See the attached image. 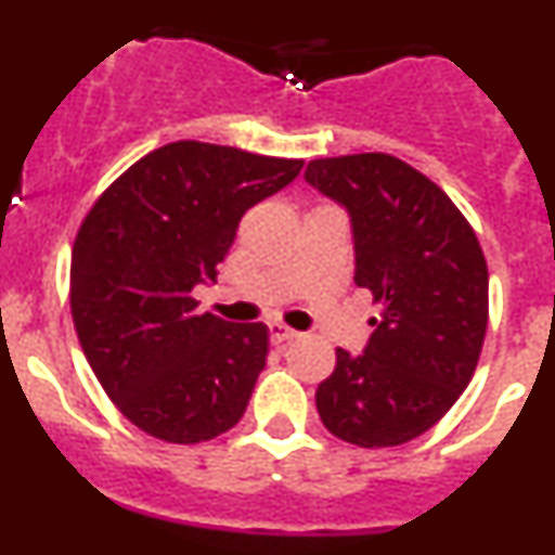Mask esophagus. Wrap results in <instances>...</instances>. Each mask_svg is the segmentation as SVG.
Returning a JSON list of instances; mask_svg holds the SVG:
<instances>
[{
  "mask_svg": "<svg viewBox=\"0 0 555 555\" xmlns=\"http://www.w3.org/2000/svg\"><path fill=\"white\" fill-rule=\"evenodd\" d=\"M268 333H271V344L273 346L287 344V340L298 338V333H295V330H289L287 324H282V322H271V324H268Z\"/></svg>",
  "mask_w": 555,
  "mask_h": 555,
  "instance_id": "esophagus-1",
  "label": "esophagus"
}]
</instances>
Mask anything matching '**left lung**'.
Masks as SVG:
<instances>
[{"instance_id":"left-lung-1","label":"left lung","mask_w":555,"mask_h":555,"mask_svg":"<svg viewBox=\"0 0 555 555\" xmlns=\"http://www.w3.org/2000/svg\"><path fill=\"white\" fill-rule=\"evenodd\" d=\"M306 182L346 206L354 282L378 317L365 351H335L317 411L335 438L386 449L418 438L473 378L489 324L478 236L433 179L386 153L311 160Z\"/></svg>"}]
</instances>
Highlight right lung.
<instances>
[{"instance_id":"obj_1","label":"right lung","mask_w":555,"mask_h":555,"mask_svg":"<svg viewBox=\"0 0 555 555\" xmlns=\"http://www.w3.org/2000/svg\"><path fill=\"white\" fill-rule=\"evenodd\" d=\"M304 160L171 142L99 195L72 249L77 338L117 411L166 443L236 427L266 367L268 327L198 313L244 211L287 188Z\"/></svg>"}]
</instances>
